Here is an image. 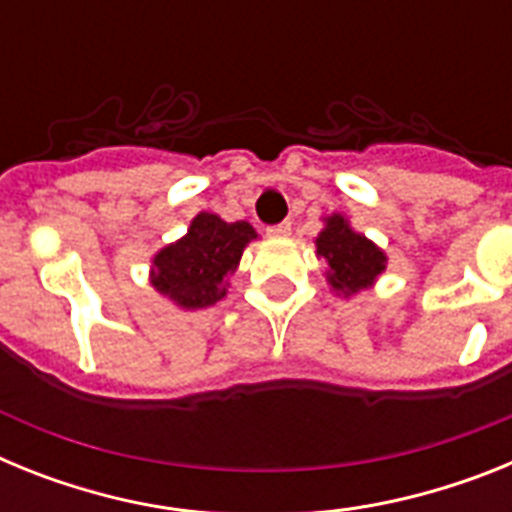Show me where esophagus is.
<instances>
[{
    "instance_id": "34e87169",
    "label": "esophagus",
    "mask_w": 512,
    "mask_h": 512,
    "mask_svg": "<svg viewBox=\"0 0 512 512\" xmlns=\"http://www.w3.org/2000/svg\"><path fill=\"white\" fill-rule=\"evenodd\" d=\"M289 233H292V223H289V220H284V223H279V225H269V228H266V235H271V238H287Z\"/></svg>"
}]
</instances>
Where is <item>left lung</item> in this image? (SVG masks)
<instances>
[{"label":"left lung","mask_w":512,"mask_h":512,"mask_svg":"<svg viewBox=\"0 0 512 512\" xmlns=\"http://www.w3.org/2000/svg\"><path fill=\"white\" fill-rule=\"evenodd\" d=\"M318 256L328 264V282L336 292L356 295L379 277L387 266V256L369 238L348 228L343 215H330L318 235Z\"/></svg>","instance_id":"1"}]
</instances>
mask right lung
<instances>
[{"mask_svg": "<svg viewBox=\"0 0 512 512\" xmlns=\"http://www.w3.org/2000/svg\"><path fill=\"white\" fill-rule=\"evenodd\" d=\"M256 230L246 223H225L217 215L200 212L182 241L156 253L151 284L184 310L210 307L225 297V277L233 274Z\"/></svg>", "mask_w": 512, "mask_h": 512, "instance_id": "add662e5", "label": "right lung"}]
</instances>
